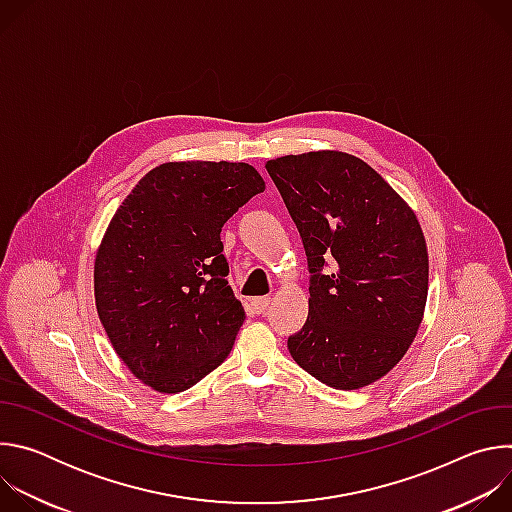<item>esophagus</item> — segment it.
Segmentation results:
<instances>
[{"label":"esophagus","instance_id":"34e87169","mask_svg":"<svg viewBox=\"0 0 512 512\" xmlns=\"http://www.w3.org/2000/svg\"><path fill=\"white\" fill-rule=\"evenodd\" d=\"M251 308H253V312L255 314H263L267 308H269V304H271V298L269 296H259V298H251Z\"/></svg>","mask_w":512,"mask_h":512}]
</instances>
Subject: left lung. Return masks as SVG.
<instances>
[{"mask_svg":"<svg viewBox=\"0 0 512 512\" xmlns=\"http://www.w3.org/2000/svg\"><path fill=\"white\" fill-rule=\"evenodd\" d=\"M265 168L312 273L308 320L287 338L289 354L328 387H367L405 356L423 320L429 259L417 216L381 174L344 152L283 156Z\"/></svg>","mask_w":512,"mask_h":512,"instance_id":"1","label":"left lung"}]
</instances>
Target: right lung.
<instances>
[{
    "mask_svg": "<svg viewBox=\"0 0 512 512\" xmlns=\"http://www.w3.org/2000/svg\"><path fill=\"white\" fill-rule=\"evenodd\" d=\"M265 190L243 162H166L113 214L95 257V306L125 367L180 393L221 364L245 322L221 231Z\"/></svg>",
    "mask_w": 512,
    "mask_h": 512,
    "instance_id": "obj_1",
    "label": "right lung"
}]
</instances>
